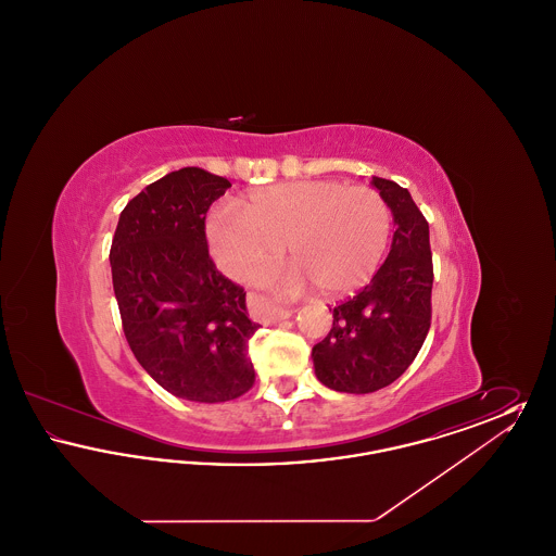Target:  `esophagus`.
Listing matches in <instances>:
<instances>
[{"instance_id": "esophagus-1", "label": "esophagus", "mask_w": 556, "mask_h": 556, "mask_svg": "<svg viewBox=\"0 0 556 556\" xmlns=\"http://www.w3.org/2000/svg\"><path fill=\"white\" fill-rule=\"evenodd\" d=\"M261 304H263V311H265V317L268 320H273V323H277V320H283V318H290V311H286V308H279V306H275L273 302H268L265 298H261Z\"/></svg>"}]
</instances>
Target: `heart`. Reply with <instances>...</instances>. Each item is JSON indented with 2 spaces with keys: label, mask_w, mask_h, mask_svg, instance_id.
Here are the masks:
<instances>
[{
  "label": "heart",
  "mask_w": 556,
  "mask_h": 556,
  "mask_svg": "<svg viewBox=\"0 0 556 556\" xmlns=\"http://www.w3.org/2000/svg\"><path fill=\"white\" fill-rule=\"evenodd\" d=\"M392 223L388 200L372 187L295 181L250 193L241 211L212 208L206 238L216 265L236 279L273 265L286 245L293 268L263 281L283 291L308 281L323 295H342L372 277Z\"/></svg>",
  "instance_id": "obj_1"
}]
</instances>
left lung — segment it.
Returning <instances> with one entry per match:
<instances>
[{"label": "left lung", "instance_id": "obj_1", "mask_svg": "<svg viewBox=\"0 0 556 556\" xmlns=\"http://www.w3.org/2000/svg\"><path fill=\"white\" fill-rule=\"evenodd\" d=\"M372 186L394 214L392 250L369 286L333 306V327L313 348L318 381L345 394L394 383L419 354L431 325L433 265L424 212L394 181L372 177Z\"/></svg>", "mask_w": 556, "mask_h": 556}]
</instances>
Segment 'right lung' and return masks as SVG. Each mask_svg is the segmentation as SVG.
<instances>
[{
  "mask_svg": "<svg viewBox=\"0 0 556 556\" xmlns=\"http://www.w3.org/2000/svg\"><path fill=\"white\" fill-rule=\"evenodd\" d=\"M231 184L187 166L150 184L121 212L112 286L137 363L173 396L227 402L254 386L258 331L245 291L208 254L206 212Z\"/></svg>",
  "mask_w": 556,
  "mask_h": 556,
  "instance_id": "add662e5",
  "label": "right lung"
}]
</instances>
